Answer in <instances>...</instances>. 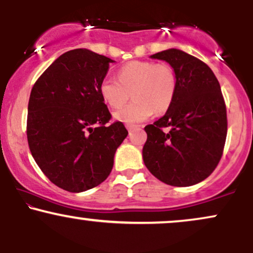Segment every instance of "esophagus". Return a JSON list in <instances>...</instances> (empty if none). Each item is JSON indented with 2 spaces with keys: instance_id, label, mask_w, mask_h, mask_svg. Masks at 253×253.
Here are the masks:
<instances>
[{
  "instance_id": "esophagus-1",
  "label": "esophagus",
  "mask_w": 253,
  "mask_h": 253,
  "mask_svg": "<svg viewBox=\"0 0 253 253\" xmlns=\"http://www.w3.org/2000/svg\"><path fill=\"white\" fill-rule=\"evenodd\" d=\"M135 125H126V128L127 129H128V132H132V130L133 129H134L135 128Z\"/></svg>"
}]
</instances>
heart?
Here are the masks:
<instances>
[{
    "mask_svg": "<svg viewBox=\"0 0 253 253\" xmlns=\"http://www.w3.org/2000/svg\"><path fill=\"white\" fill-rule=\"evenodd\" d=\"M177 78L169 64L133 60L119 69L118 80L104 77L100 83V94L113 108L126 102L132 91L129 104L114 113V118L125 124L146 121L157 113L169 109L175 98Z\"/></svg>",
    "mask_w": 253,
    "mask_h": 253,
    "instance_id": "1",
    "label": "heart"
}]
</instances>
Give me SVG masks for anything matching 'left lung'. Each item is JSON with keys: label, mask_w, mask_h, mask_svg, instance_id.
Wrapping results in <instances>:
<instances>
[{"label": "left lung", "mask_w": 253, "mask_h": 253, "mask_svg": "<svg viewBox=\"0 0 253 253\" xmlns=\"http://www.w3.org/2000/svg\"><path fill=\"white\" fill-rule=\"evenodd\" d=\"M151 58L172 66L177 90L164 117L145 127L144 163L159 181L189 187L207 178L221 159L227 135L221 88L210 66L189 53L169 48Z\"/></svg>", "instance_id": "obj_1"}]
</instances>
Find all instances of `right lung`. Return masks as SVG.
<instances>
[{
	"mask_svg": "<svg viewBox=\"0 0 253 253\" xmlns=\"http://www.w3.org/2000/svg\"><path fill=\"white\" fill-rule=\"evenodd\" d=\"M108 57L86 48L63 53L31 91L27 139L38 167L57 187L82 193L101 184L128 132L112 118L100 94Z\"/></svg>",
	"mask_w": 253,
	"mask_h": 253,
	"instance_id": "add662e5",
	"label": "right lung"
}]
</instances>
